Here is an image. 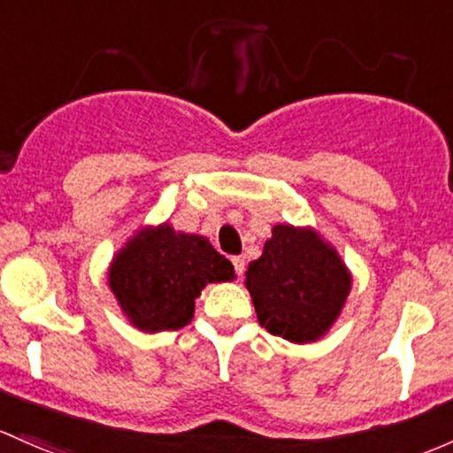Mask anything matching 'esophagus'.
Instances as JSON below:
<instances>
[{
	"mask_svg": "<svg viewBox=\"0 0 453 453\" xmlns=\"http://www.w3.org/2000/svg\"><path fill=\"white\" fill-rule=\"evenodd\" d=\"M232 265H234L236 275H242V271H245V258H242V256H234V258H232Z\"/></svg>",
	"mask_w": 453,
	"mask_h": 453,
	"instance_id": "34e87169",
	"label": "esophagus"
}]
</instances>
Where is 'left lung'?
<instances>
[{"label":"left lung","instance_id":"1","mask_svg":"<svg viewBox=\"0 0 453 453\" xmlns=\"http://www.w3.org/2000/svg\"><path fill=\"white\" fill-rule=\"evenodd\" d=\"M245 275L260 326L293 342L326 334L351 287L336 251L311 230L293 226L273 227L263 256Z\"/></svg>","mask_w":453,"mask_h":453}]
</instances>
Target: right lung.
<instances>
[{"label":"right lung","instance_id":"obj_1","mask_svg":"<svg viewBox=\"0 0 453 453\" xmlns=\"http://www.w3.org/2000/svg\"><path fill=\"white\" fill-rule=\"evenodd\" d=\"M234 266L203 236L165 226L141 232L111 266V288L139 330H180L208 282H227Z\"/></svg>","mask_w":453,"mask_h":453}]
</instances>
